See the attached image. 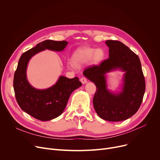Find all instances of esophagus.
Returning <instances> with one entry per match:
<instances>
[{
  "label": "esophagus",
  "mask_w": 160,
  "mask_h": 160,
  "mask_svg": "<svg viewBox=\"0 0 160 160\" xmlns=\"http://www.w3.org/2000/svg\"><path fill=\"white\" fill-rule=\"evenodd\" d=\"M80 81L81 82L83 83V84H85V83H87L88 80H87V78L84 77H82L81 78H80Z\"/></svg>",
  "instance_id": "1"
}]
</instances>
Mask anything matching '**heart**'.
<instances>
[{"mask_svg":"<svg viewBox=\"0 0 160 160\" xmlns=\"http://www.w3.org/2000/svg\"><path fill=\"white\" fill-rule=\"evenodd\" d=\"M104 57V52L103 50L93 48H81L76 51L72 55V62L75 65H80L81 64L86 63L92 60L93 63H97L102 61ZM69 66L72 67V64Z\"/></svg>","mask_w":160,"mask_h":160,"instance_id":"b5f03b06","label":"heart"}]
</instances>
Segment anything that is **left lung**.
I'll list each match as a JSON object with an SVG mask.
<instances>
[{
  "mask_svg": "<svg viewBox=\"0 0 160 160\" xmlns=\"http://www.w3.org/2000/svg\"><path fill=\"white\" fill-rule=\"evenodd\" d=\"M109 58L100 65L89 66L83 74L97 88L93 106L100 118L112 122L124 121L135 114L142 103L145 91V80L138 56L117 40H107ZM120 68L126 72L123 91L118 94L109 92L105 74Z\"/></svg>",
  "mask_w": 160,
  "mask_h": 160,
  "instance_id": "left-lung-1",
  "label": "left lung"
}]
</instances>
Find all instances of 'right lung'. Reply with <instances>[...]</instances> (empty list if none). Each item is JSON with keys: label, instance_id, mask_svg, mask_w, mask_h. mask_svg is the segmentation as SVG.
Masks as SVG:
<instances>
[{"label": "right lung", "instance_id": "add662e5", "mask_svg": "<svg viewBox=\"0 0 160 160\" xmlns=\"http://www.w3.org/2000/svg\"><path fill=\"white\" fill-rule=\"evenodd\" d=\"M65 41L45 40L24 52L14 74L13 89L16 100L22 110L40 121H50L60 116L68 102L72 92L82 83L78 77H61L56 84L47 89H36L28 83L27 67L30 59L45 49L61 51L67 46Z\"/></svg>", "mask_w": 160, "mask_h": 160}]
</instances>
